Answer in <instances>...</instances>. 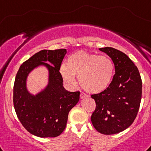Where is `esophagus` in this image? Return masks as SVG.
Wrapping results in <instances>:
<instances>
[{"label": "esophagus", "instance_id": "34e87169", "mask_svg": "<svg viewBox=\"0 0 151 151\" xmlns=\"http://www.w3.org/2000/svg\"><path fill=\"white\" fill-rule=\"evenodd\" d=\"M87 96V95L85 93H81V95H80V97H81V99H83V98L86 97Z\"/></svg>", "mask_w": 151, "mask_h": 151}]
</instances>
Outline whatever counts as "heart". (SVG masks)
Segmentation results:
<instances>
[{"instance_id":"b5f03b06","label":"heart","mask_w":151,"mask_h":151,"mask_svg":"<svg viewBox=\"0 0 151 151\" xmlns=\"http://www.w3.org/2000/svg\"><path fill=\"white\" fill-rule=\"evenodd\" d=\"M60 73L63 80L69 85L75 84L74 76H77L85 90L97 93L109 86L113 77L114 65L106 55L78 51L69 57L67 67L61 66Z\"/></svg>"}]
</instances>
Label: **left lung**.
Listing matches in <instances>:
<instances>
[{
	"mask_svg": "<svg viewBox=\"0 0 151 151\" xmlns=\"http://www.w3.org/2000/svg\"><path fill=\"white\" fill-rule=\"evenodd\" d=\"M99 49L111 58L115 74L106 90L91 96L96 104L91 122L99 133L113 134L125 130L134 121L141 103L142 82L138 69L125 54L111 47Z\"/></svg>",
	"mask_w": 151,
	"mask_h": 151,
	"instance_id": "8db88e82",
	"label": "left lung"
}]
</instances>
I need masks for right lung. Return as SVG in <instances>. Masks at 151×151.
I'll return each mask as SVG.
<instances>
[{
	"label": "right lung",
	"instance_id": "add662e5",
	"mask_svg": "<svg viewBox=\"0 0 151 151\" xmlns=\"http://www.w3.org/2000/svg\"><path fill=\"white\" fill-rule=\"evenodd\" d=\"M66 49L42 50L23 63L19 68L14 86L16 113L27 131L40 137H54L65 130L68 113L80 99V92H70L63 86L59 72ZM48 70V83L34 95L27 89L28 74L36 68Z\"/></svg>",
	"mask_w": 151,
	"mask_h": 151
}]
</instances>
